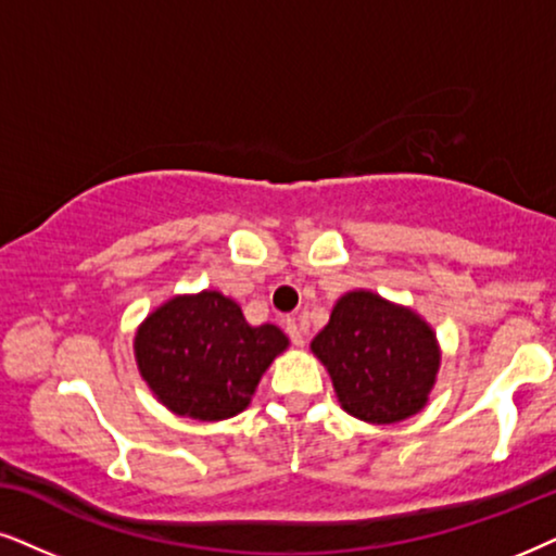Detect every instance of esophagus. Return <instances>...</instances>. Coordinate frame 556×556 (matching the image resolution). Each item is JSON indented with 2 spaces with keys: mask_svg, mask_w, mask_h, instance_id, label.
<instances>
[{
  "mask_svg": "<svg viewBox=\"0 0 556 556\" xmlns=\"http://www.w3.org/2000/svg\"><path fill=\"white\" fill-rule=\"evenodd\" d=\"M285 328H287V333H290V339H292L294 346H302V343H305V336H302V328H300V323H298V320H294V318H287Z\"/></svg>",
  "mask_w": 556,
  "mask_h": 556,
  "instance_id": "34e87169",
  "label": "esophagus"
}]
</instances>
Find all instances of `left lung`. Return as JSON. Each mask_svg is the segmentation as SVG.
<instances>
[{
  "mask_svg": "<svg viewBox=\"0 0 556 556\" xmlns=\"http://www.w3.org/2000/svg\"><path fill=\"white\" fill-rule=\"evenodd\" d=\"M311 351L328 369L343 410L375 426L424 410L441 367L431 323L371 290L341 294Z\"/></svg>",
  "mask_w": 556,
  "mask_h": 556,
  "instance_id": "left-lung-1",
  "label": "left lung"
}]
</instances>
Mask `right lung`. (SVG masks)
I'll use <instances>...</instances> for the list:
<instances>
[{
	"label": "right lung",
	"instance_id": "obj_1",
	"mask_svg": "<svg viewBox=\"0 0 556 556\" xmlns=\"http://www.w3.org/2000/svg\"><path fill=\"white\" fill-rule=\"evenodd\" d=\"M287 346L282 330L251 326L241 305L217 290L174 294L146 315L132 339L153 397L174 416L202 424L243 413Z\"/></svg>",
	"mask_w": 556,
	"mask_h": 556
}]
</instances>
